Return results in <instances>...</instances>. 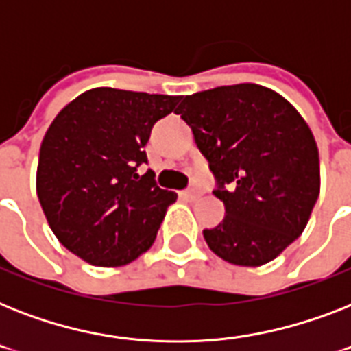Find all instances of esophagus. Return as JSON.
Instances as JSON below:
<instances>
[{"label":"esophagus","mask_w":351,"mask_h":351,"mask_svg":"<svg viewBox=\"0 0 351 351\" xmlns=\"http://www.w3.org/2000/svg\"><path fill=\"white\" fill-rule=\"evenodd\" d=\"M184 197H186V200H189V202H195V200H198L200 198V189H197V187H189V189H186V191L182 193Z\"/></svg>","instance_id":"obj_1"}]
</instances>
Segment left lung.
<instances>
[{"instance_id":"obj_1","label":"left lung","mask_w":351,"mask_h":351,"mask_svg":"<svg viewBox=\"0 0 351 351\" xmlns=\"http://www.w3.org/2000/svg\"><path fill=\"white\" fill-rule=\"evenodd\" d=\"M176 114L209 162L226 217L204 230L209 250L237 266H262L304 231L319 189V149L289 101L255 84L186 96Z\"/></svg>"}]
</instances>
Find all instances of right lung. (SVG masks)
Returning a JSON list of instances; mask_svg holds the SVG:
<instances>
[{
	"label": "right lung",
	"mask_w": 351,
	"mask_h": 351,
	"mask_svg": "<svg viewBox=\"0 0 351 351\" xmlns=\"http://www.w3.org/2000/svg\"><path fill=\"white\" fill-rule=\"evenodd\" d=\"M182 96L98 87L80 95L45 132L36 191L52 233L95 266L129 264L153 245L176 193L160 189L143 145Z\"/></svg>",
	"instance_id": "obj_1"
}]
</instances>
